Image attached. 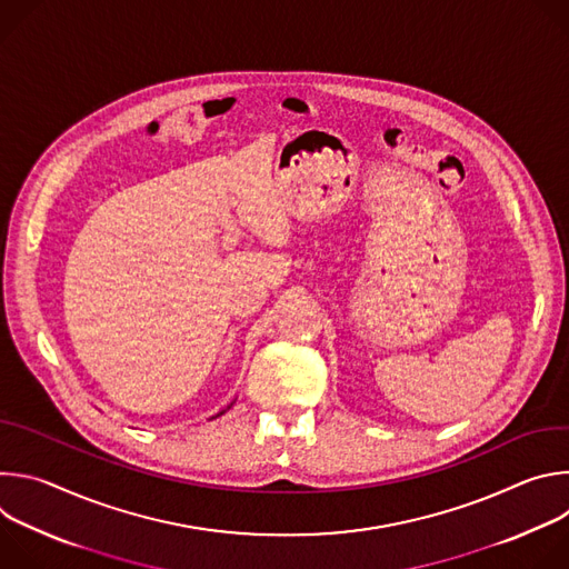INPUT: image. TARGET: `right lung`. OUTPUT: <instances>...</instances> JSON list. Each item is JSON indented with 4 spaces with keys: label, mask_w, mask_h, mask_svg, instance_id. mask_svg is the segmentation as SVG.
<instances>
[{
    "label": "right lung",
    "mask_w": 569,
    "mask_h": 569,
    "mask_svg": "<svg viewBox=\"0 0 569 569\" xmlns=\"http://www.w3.org/2000/svg\"><path fill=\"white\" fill-rule=\"evenodd\" d=\"M220 415H222V412H220Z\"/></svg>",
    "instance_id": "add662e5"
}]
</instances>
